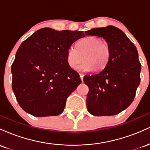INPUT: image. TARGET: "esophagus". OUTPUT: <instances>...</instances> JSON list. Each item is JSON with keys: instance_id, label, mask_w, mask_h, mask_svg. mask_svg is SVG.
Wrapping results in <instances>:
<instances>
[{"instance_id": "34e87169", "label": "esophagus", "mask_w": 150, "mask_h": 150, "mask_svg": "<svg viewBox=\"0 0 150 150\" xmlns=\"http://www.w3.org/2000/svg\"><path fill=\"white\" fill-rule=\"evenodd\" d=\"M80 78H81V80H82V82H83V77H84V75L82 73H80Z\"/></svg>"}]
</instances>
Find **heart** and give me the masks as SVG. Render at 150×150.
<instances>
[{"instance_id":"obj_1","label":"heart","mask_w":150,"mask_h":150,"mask_svg":"<svg viewBox=\"0 0 150 150\" xmlns=\"http://www.w3.org/2000/svg\"><path fill=\"white\" fill-rule=\"evenodd\" d=\"M111 46L106 41L95 36H89L77 42L76 48L70 46L66 53L68 65L72 69H76L83 59L79 70L90 72L101 70L107 65L111 57Z\"/></svg>"}]
</instances>
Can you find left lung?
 <instances>
[{
  "label": "left lung",
  "instance_id": "obj_1",
  "mask_svg": "<svg viewBox=\"0 0 150 150\" xmlns=\"http://www.w3.org/2000/svg\"><path fill=\"white\" fill-rule=\"evenodd\" d=\"M86 35L104 38L111 46V57L100 73L84 77L88 86L87 111L97 116H113L128 108L140 82L141 64L135 46L114 26L94 28Z\"/></svg>",
  "mask_w": 150,
  "mask_h": 150
}]
</instances>
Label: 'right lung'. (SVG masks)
I'll list each match as a JSON object with an SVG mask.
<instances>
[{
  "mask_svg": "<svg viewBox=\"0 0 150 150\" xmlns=\"http://www.w3.org/2000/svg\"><path fill=\"white\" fill-rule=\"evenodd\" d=\"M85 35L82 31L42 28L22 43L11 67L12 88L18 104L34 116H58L81 83L68 65L66 53Z\"/></svg>",
  "mask_w": 150,
  "mask_h": 150,
  "instance_id": "right-lung-1",
  "label": "right lung"
}]
</instances>
